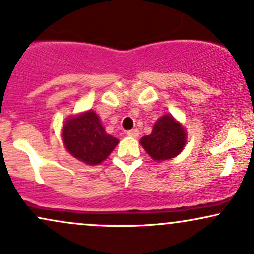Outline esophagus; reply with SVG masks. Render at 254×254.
Masks as SVG:
<instances>
[{
  "mask_svg": "<svg viewBox=\"0 0 254 254\" xmlns=\"http://www.w3.org/2000/svg\"><path fill=\"white\" fill-rule=\"evenodd\" d=\"M127 135L130 136V137H138V136H139V131L137 130V129L129 130V131H127Z\"/></svg>",
  "mask_w": 254,
  "mask_h": 254,
  "instance_id": "obj_1",
  "label": "esophagus"
}]
</instances>
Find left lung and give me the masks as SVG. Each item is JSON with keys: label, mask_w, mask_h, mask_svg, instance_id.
Returning <instances> with one entry per match:
<instances>
[{"label": "left lung", "mask_w": 254, "mask_h": 254, "mask_svg": "<svg viewBox=\"0 0 254 254\" xmlns=\"http://www.w3.org/2000/svg\"><path fill=\"white\" fill-rule=\"evenodd\" d=\"M185 131L172 116H162L154 125L153 132L141 139L149 155L156 161L168 160L177 156L185 145Z\"/></svg>", "instance_id": "obj_1"}]
</instances>
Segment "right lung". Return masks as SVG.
Returning a JSON list of instances; mask_svg holds the SVG:
<instances>
[{
	"label": "right lung",
	"mask_w": 254,
	"mask_h": 254,
	"mask_svg": "<svg viewBox=\"0 0 254 254\" xmlns=\"http://www.w3.org/2000/svg\"><path fill=\"white\" fill-rule=\"evenodd\" d=\"M63 141L72 156L88 165L104 161L118 143L116 137L105 132L100 119L93 111L66 121Z\"/></svg>",
	"instance_id": "add662e5"
}]
</instances>
